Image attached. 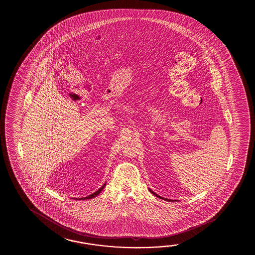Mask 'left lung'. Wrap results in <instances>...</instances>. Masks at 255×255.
Instances as JSON below:
<instances>
[{
  "mask_svg": "<svg viewBox=\"0 0 255 255\" xmlns=\"http://www.w3.org/2000/svg\"><path fill=\"white\" fill-rule=\"evenodd\" d=\"M149 190H150V189H149ZM150 192L152 193V194H154V196H157V197H159V198H162V199H163V197H161V196H158V195H157V194H155V193L153 192V191H152V190H150Z\"/></svg>",
  "mask_w": 255,
  "mask_h": 255,
  "instance_id": "1",
  "label": "left lung"
}]
</instances>
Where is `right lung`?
Returning a JSON list of instances; mask_svg holds the SVG:
<instances>
[{"mask_svg": "<svg viewBox=\"0 0 255 255\" xmlns=\"http://www.w3.org/2000/svg\"><path fill=\"white\" fill-rule=\"evenodd\" d=\"M105 186H106V184H104V185H103V186H102V187H101V188H100V189H99L98 191H96V192L92 194L91 196H86V197H84V198H81V199H91V198H94L95 196H98V195H99V194H100V193H101V191H102V189H103V188H105Z\"/></svg>", "mask_w": 255, "mask_h": 255, "instance_id": "add662e5", "label": "right lung"}]
</instances>
